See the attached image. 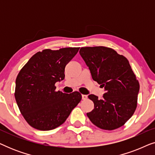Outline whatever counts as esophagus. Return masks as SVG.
<instances>
[{"label": "esophagus", "mask_w": 155, "mask_h": 155, "mask_svg": "<svg viewBox=\"0 0 155 155\" xmlns=\"http://www.w3.org/2000/svg\"><path fill=\"white\" fill-rule=\"evenodd\" d=\"M82 98L83 100H85V99H87V95H85V94H82Z\"/></svg>", "instance_id": "obj_1"}]
</instances>
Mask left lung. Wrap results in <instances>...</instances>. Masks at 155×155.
Listing matches in <instances>:
<instances>
[{"label":"left lung","instance_id":"obj_1","mask_svg":"<svg viewBox=\"0 0 155 155\" xmlns=\"http://www.w3.org/2000/svg\"><path fill=\"white\" fill-rule=\"evenodd\" d=\"M80 54L89 67L92 79L104 87L103 98L90 94L94 109L87 116L103 130L120 128L136 109L140 84L126 57L105 46L82 47Z\"/></svg>","mask_w":155,"mask_h":155}]
</instances>
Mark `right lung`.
Wrapping results in <instances>:
<instances>
[{
	"mask_svg": "<svg viewBox=\"0 0 155 155\" xmlns=\"http://www.w3.org/2000/svg\"><path fill=\"white\" fill-rule=\"evenodd\" d=\"M79 48L44 49L33 55L19 72L15 97L23 117L32 128L50 130L60 126L81 101L79 92H56L55 86L65 78V65Z\"/></svg>",
	"mask_w": 155,
	"mask_h": 155,
	"instance_id": "1",
	"label": "right lung"
}]
</instances>
